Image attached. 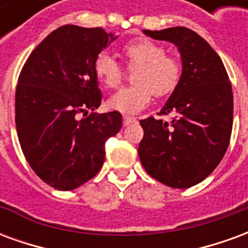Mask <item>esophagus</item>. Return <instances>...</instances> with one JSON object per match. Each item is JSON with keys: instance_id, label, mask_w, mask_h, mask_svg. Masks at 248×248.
<instances>
[{"instance_id": "esophagus-1", "label": "esophagus", "mask_w": 248, "mask_h": 248, "mask_svg": "<svg viewBox=\"0 0 248 248\" xmlns=\"http://www.w3.org/2000/svg\"><path fill=\"white\" fill-rule=\"evenodd\" d=\"M137 119L134 118V117H131V115H124V126H127V124H133V122H135Z\"/></svg>"}]
</instances>
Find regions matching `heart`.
Here are the masks:
<instances>
[{"label": "heart", "mask_w": 248, "mask_h": 248, "mask_svg": "<svg viewBox=\"0 0 248 248\" xmlns=\"http://www.w3.org/2000/svg\"><path fill=\"white\" fill-rule=\"evenodd\" d=\"M127 69L133 71L131 86L119 89L108 99V108L124 114L138 113L151 101L170 95L181 81L182 63L177 57L167 54L166 46L149 38L126 42L121 47ZM94 73L103 86L114 89L122 82L124 70L113 57L98 54L94 61Z\"/></svg>", "instance_id": "obj_1"}]
</instances>
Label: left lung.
<instances>
[{"mask_svg": "<svg viewBox=\"0 0 248 248\" xmlns=\"http://www.w3.org/2000/svg\"><path fill=\"white\" fill-rule=\"evenodd\" d=\"M155 40L178 46L182 76L159 115L140 119L143 138L138 154L149 175L174 188L202 182L218 166L229 147L234 99L220 57L207 41L187 28L145 30Z\"/></svg>", "mask_w": 248, "mask_h": 248, "instance_id": "8db88e82", "label": "left lung"}]
</instances>
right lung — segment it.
<instances>
[{
    "label": "right lung",
    "mask_w": 248,
    "mask_h": 248,
    "mask_svg": "<svg viewBox=\"0 0 248 248\" xmlns=\"http://www.w3.org/2000/svg\"><path fill=\"white\" fill-rule=\"evenodd\" d=\"M113 40L103 28L63 25L31 51L19 73V145L33 171L57 190L69 191L95 177L106 140L122 127L119 111L87 115L102 102L94 61Z\"/></svg>",
    "instance_id": "add662e5"
}]
</instances>
